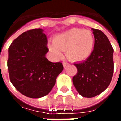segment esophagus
<instances>
[{"label":"esophagus","instance_id":"1","mask_svg":"<svg viewBox=\"0 0 121 121\" xmlns=\"http://www.w3.org/2000/svg\"><path fill=\"white\" fill-rule=\"evenodd\" d=\"M68 65H69V63H67V62H63V65L64 67H66Z\"/></svg>","mask_w":121,"mask_h":121}]
</instances>
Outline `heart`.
<instances>
[{
	"label": "heart",
	"instance_id": "obj_1",
	"mask_svg": "<svg viewBox=\"0 0 121 121\" xmlns=\"http://www.w3.org/2000/svg\"><path fill=\"white\" fill-rule=\"evenodd\" d=\"M53 43L48 47L56 58H61V51H65L66 56L69 60L80 61L91 55L95 38L90 30L74 28L56 35Z\"/></svg>",
	"mask_w": 121,
	"mask_h": 121
}]
</instances>
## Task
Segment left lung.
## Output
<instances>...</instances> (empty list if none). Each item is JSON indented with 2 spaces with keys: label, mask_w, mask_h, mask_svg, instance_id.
<instances>
[{
  "label": "left lung",
  "mask_w": 121,
  "mask_h": 121,
  "mask_svg": "<svg viewBox=\"0 0 121 121\" xmlns=\"http://www.w3.org/2000/svg\"><path fill=\"white\" fill-rule=\"evenodd\" d=\"M95 37L93 52L86 60L74 63L77 73L73 82L79 94L91 98L109 86L113 74V48L101 30L92 28Z\"/></svg>",
  "instance_id": "8db88e82"
}]
</instances>
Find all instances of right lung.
Segmentation results:
<instances>
[{"instance_id":"add662e5","label":"right lung","mask_w":121,"mask_h":121,"mask_svg":"<svg viewBox=\"0 0 121 121\" xmlns=\"http://www.w3.org/2000/svg\"><path fill=\"white\" fill-rule=\"evenodd\" d=\"M43 31L37 28L23 32L8 48L10 81L21 93L33 99L49 93L63 69L62 63H52L45 58L48 48Z\"/></svg>"}]
</instances>
